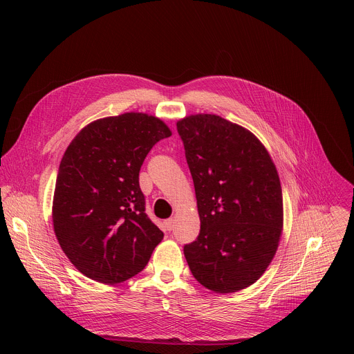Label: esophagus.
Returning a JSON list of instances; mask_svg holds the SVG:
<instances>
[{
    "mask_svg": "<svg viewBox=\"0 0 354 354\" xmlns=\"http://www.w3.org/2000/svg\"><path fill=\"white\" fill-rule=\"evenodd\" d=\"M164 223H165V227H167L168 231H172L175 228V220L174 218H168Z\"/></svg>",
    "mask_w": 354,
    "mask_h": 354,
    "instance_id": "1",
    "label": "esophagus"
}]
</instances>
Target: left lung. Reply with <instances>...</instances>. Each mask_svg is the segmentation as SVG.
Masks as SVG:
<instances>
[{
    "label": "left lung",
    "instance_id": "8db88e82",
    "mask_svg": "<svg viewBox=\"0 0 354 354\" xmlns=\"http://www.w3.org/2000/svg\"><path fill=\"white\" fill-rule=\"evenodd\" d=\"M176 129L200 216L185 258L201 286L235 292L263 274L279 246L283 194L276 167L254 134L220 116H189Z\"/></svg>",
    "mask_w": 354,
    "mask_h": 354
}]
</instances>
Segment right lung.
<instances>
[{
	"label": "right lung",
	"mask_w": 354,
	"mask_h": 354,
	"mask_svg": "<svg viewBox=\"0 0 354 354\" xmlns=\"http://www.w3.org/2000/svg\"><path fill=\"white\" fill-rule=\"evenodd\" d=\"M164 122L144 113L105 118L84 127L60 162L53 225L71 263L105 284L126 281L148 263L164 232L145 214L141 165Z\"/></svg>",
	"instance_id": "right-lung-1"
}]
</instances>
